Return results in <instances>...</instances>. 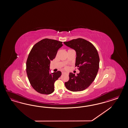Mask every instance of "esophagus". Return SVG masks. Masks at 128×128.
Segmentation results:
<instances>
[{
  "label": "esophagus",
  "instance_id": "obj_1",
  "mask_svg": "<svg viewBox=\"0 0 128 128\" xmlns=\"http://www.w3.org/2000/svg\"><path fill=\"white\" fill-rule=\"evenodd\" d=\"M62 74H66V72H62Z\"/></svg>",
  "mask_w": 128,
  "mask_h": 128
}]
</instances>
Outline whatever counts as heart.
Returning a JSON list of instances; mask_svg holds the SVG:
<instances>
[{"label": "heart", "mask_w": 128, "mask_h": 128, "mask_svg": "<svg viewBox=\"0 0 128 128\" xmlns=\"http://www.w3.org/2000/svg\"><path fill=\"white\" fill-rule=\"evenodd\" d=\"M68 66H65V69H66V70H68Z\"/></svg>", "instance_id": "1"}]
</instances>
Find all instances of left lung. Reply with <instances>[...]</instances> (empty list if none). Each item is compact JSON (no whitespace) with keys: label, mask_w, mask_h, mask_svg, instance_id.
<instances>
[{"label":"left lung","mask_w":128,"mask_h":128,"mask_svg":"<svg viewBox=\"0 0 128 128\" xmlns=\"http://www.w3.org/2000/svg\"><path fill=\"white\" fill-rule=\"evenodd\" d=\"M67 46L76 50L75 65L80 73H70L69 80L65 82L66 89L72 92H80L87 89L94 81L99 68L100 57L95 47L83 38L64 42Z\"/></svg>","instance_id":"1"}]
</instances>
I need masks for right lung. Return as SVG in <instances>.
Here are the masks:
<instances>
[{
	"instance_id": "add662e5",
	"label": "right lung",
	"mask_w": 128,
	"mask_h": 128,
	"mask_svg": "<svg viewBox=\"0 0 128 128\" xmlns=\"http://www.w3.org/2000/svg\"><path fill=\"white\" fill-rule=\"evenodd\" d=\"M62 42L45 38L36 43L28 54L26 72L33 88L38 92L50 94L54 90V82L62 75L58 71L50 74V61L54 59Z\"/></svg>"
}]
</instances>
